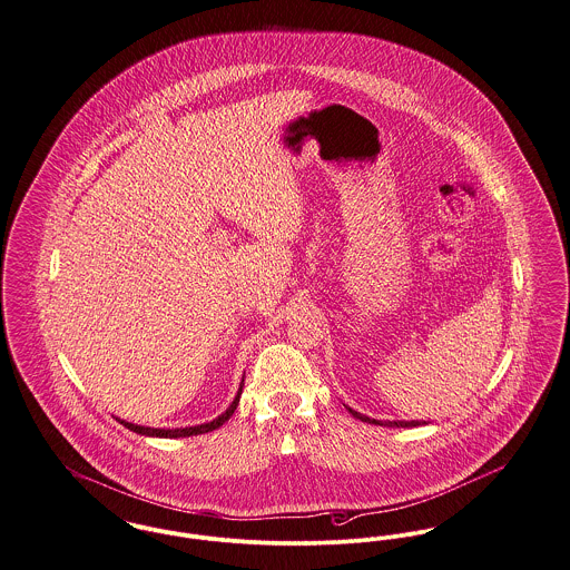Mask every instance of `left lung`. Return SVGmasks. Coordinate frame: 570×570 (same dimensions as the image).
<instances>
[{
  "mask_svg": "<svg viewBox=\"0 0 570 570\" xmlns=\"http://www.w3.org/2000/svg\"><path fill=\"white\" fill-rule=\"evenodd\" d=\"M348 411H351V415L353 417H357V420H362V422H368V424H379V426H390V429H409V426H420L422 422H415V420H411V422H381V420H372V417H368V415H362V413H357V411H353L351 406H346Z\"/></svg>",
  "mask_w": 570,
  "mask_h": 570,
  "instance_id": "obj_1",
  "label": "left lung"
}]
</instances>
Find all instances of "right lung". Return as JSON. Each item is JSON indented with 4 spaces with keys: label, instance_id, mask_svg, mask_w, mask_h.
Wrapping results in <instances>:
<instances>
[{
    "label": "right lung",
    "instance_id": "obj_1",
    "mask_svg": "<svg viewBox=\"0 0 570 570\" xmlns=\"http://www.w3.org/2000/svg\"><path fill=\"white\" fill-rule=\"evenodd\" d=\"M240 392H243V383H240V387H238V394L235 396V401L233 404L219 415V417H215L213 422H208V424H200V426H187V429H148V426H137V424H131V422H125V420H118L122 426H127L129 431H134L137 435H146V436H166V439H176V436H191V435H202V433H210V431H215V429H219L224 422H228L230 420V415L235 413L236 404H238V399H240Z\"/></svg>",
    "mask_w": 570,
    "mask_h": 570
}]
</instances>
